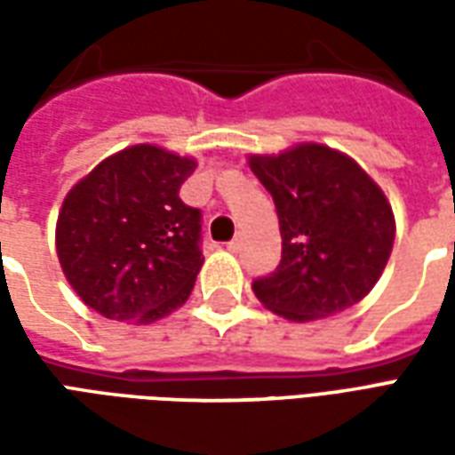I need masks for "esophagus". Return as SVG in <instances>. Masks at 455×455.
Returning <instances> with one entry per match:
<instances>
[{
  "label": "esophagus",
  "instance_id": "obj_1",
  "mask_svg": "<svg viewBox=\"0 0 455 455\" xmlns=\"http://www.w3.org/2000/svg\"><path fill=\"white\" fill-rule=\"evenodd\" d=\"M227 248H228V251H231V253H236V251H238V248H241V238H231V241H228V243H227Z\"/></svg>",
  "mask_w": 455,
  "mask_h": 455
}]
</instances>
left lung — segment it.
Here are the masks:
<instances>
[{"label":"left lung","instance_id":"left-lung-1","mask_svg":"<svg viewBox=\"0 0 455 455\" xmlns=\"http://www.w3.org/2000/svg\"><path fill=\"white\" fill-rule=\"evenodd\" d=\"M248 165L275 202L280 266L253 280L263 305L290 322H312L358 305L378 283L395 243L382 189L339 150L299 143Z\"/></svg>","mask_w":455,"mask_h":455}]
</instances>
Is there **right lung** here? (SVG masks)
Segmentation results:
<instances>
[{"instance_id": "obj_1", "label": "right lung", "mask_w": 455, "mask_h": 455, "mask_svg": "<svg viewBox=\"0 0 455 455\" xmlns=\"http://www.w3.org/2000/svg\"><path fill=\"white\" fill-rule=\"evenodd\" d=\"M197 163L131 146L75 185L55 227L68 283L107 319L150 324L188 302L202 258V212L180 199Z\"/></svg>"}]
</instances>
